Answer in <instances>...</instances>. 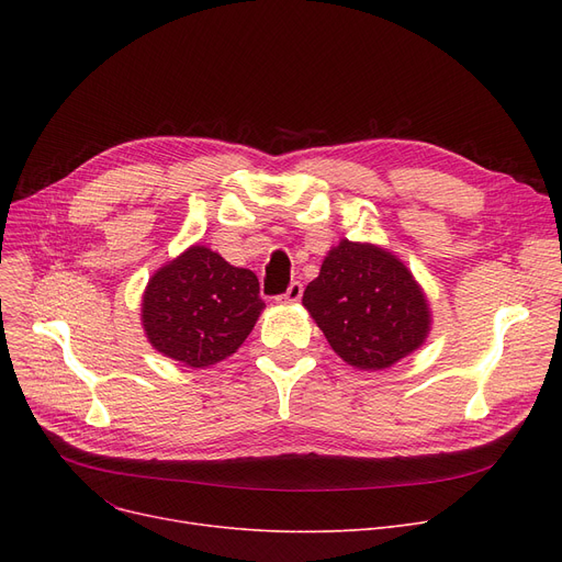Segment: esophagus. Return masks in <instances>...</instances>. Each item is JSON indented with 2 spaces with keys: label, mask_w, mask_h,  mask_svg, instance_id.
Returning <instances> with one entry per match:
<instances>
[{
  "label": "esophagus",
  "mask_w": 562,
  "mask_h": 562,
  "mask_svg": "<svg viewBox=\"0 0 562 562\" xmlns=\"http://www.w3.org/2000/svg\"><path fill=\"white\" fill-rule=\"evenodd\" d=\"M301 296H303V284H301V282H291V284L286 286V291L280 293V296H278L276 301H278V303H296V301H301Z\"/></svg>",
  "instance_id": "esophagus-1"
}]
</instances>
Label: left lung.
<instances>
[{
	"label": "left lung",
	"mask_w": 562,
	"mask_h": 562,
	"mask_svg": "<svg viewBox=\"0 0 562 562\" xmlns=\"http://www.w3.org/2000/svg\"><path fill=\"white\" fill-rule=\"evenodd\" d=\"M303 305L337 356L364 371L392 367L430 333L422 286L396 255L373 244L339 241L307 284Z\"/></svg>",
	"instance_id": "obj_1"
}]
</instances>
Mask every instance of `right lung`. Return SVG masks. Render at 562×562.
<instances>
[{"instance_id":"1","label":"right lung","mask_w":562,"mask_h":562,"mask_svg":"<svg viewBox=\"0 0 562 562\" xmlns=\"http://www.w3.org/2000/svg\"><path fill=\"white\" fill-rule=\"evenodd\" d=\"M263 307L252 271L191 246L147 282L140 321L147 341L166 358L204 369L236 352Z\"/></svg>"}]
</instances>
